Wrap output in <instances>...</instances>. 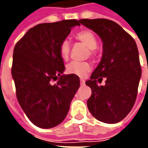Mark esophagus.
I'll use <instances>...</instances> for the list:
<instances>
[{
	"mask_svg": "<svg viewBox=\"0 0 148 148\" xmlns=\"http://www.w3.org/2000/svg\"><path fill=\"white\" fill-rule=\"evenodd\" d=\"M80 82H81V85H85V80H84L83 78H81Z\"/></svg>",
	"mask_w": 148,
	"mask_h": 148,
	"instance_id": "34e87169",
	"label": "esophagus"
}]
</instances>
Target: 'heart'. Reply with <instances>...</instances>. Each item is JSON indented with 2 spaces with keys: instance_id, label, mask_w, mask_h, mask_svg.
Segmentation results:
<instances>
[{
  "instance_id": "obj_1",
  "label": "heart",
  "mask_w": 148,
  "mask_h": 148,
  "mask_svg": "<svg viewBox=\"0 0 148 148\" xmlns=\"http://www.w3.org/2000/svg\"><path fill=\"white\" fill-rule=\"evenodd\" d=\"M75 39L89 48V52L91 56L96 54L95 48L97 47V40L96 36L90 30L84 29L78 32L75 35ZM58 51L61 58L63 60H67L71 53V44L67 40H62ZM91 70V66L88 62H71L66 66V72L70 74H74L78 77H85Z\"/></svg>"
}]
</instances>
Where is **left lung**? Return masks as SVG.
Masks as SVG:
<instances>
[{"mask_svg":"<svg viewBox=\"0 0 148 148\" xmlns=\"http://www.w3.org/2000/svg\"><path fill=\"white\" fill-rule=\"evenodd\" d=\"M79 22L96 32L103 42L101 61L86 84L92 90L87 107L97 120L115 124L122 121L136 102L141 77L139 52L132 37L107 19H82ZM106 78L99 87L96 81Z\"/></svg>","mask_w":148,"mask_h":148,"instance_id":"8db88e82","label":"left lung"}]
</instances>
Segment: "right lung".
I'll return each mask as SVG.
<instances>
[{
	"instance_id": "right-lung-1",
	"label": "right lung",
	"mask_w": 148,
	"mask_h": 148,
	"mask_svg": "<svg viewBox=\"0 0 148 148\" xmlns=\"http://www.w3.org/2000/svg\"><path fill=\"white\" fill-rule=\"evenodd\" d=\"M76 25H80L76 20L39 24L15 45L12 76L16 98L37 127L51 128L60 124L80 86L78 76L62 75L65 66L58 51Z\"/></svg>"
}]
</instances>
